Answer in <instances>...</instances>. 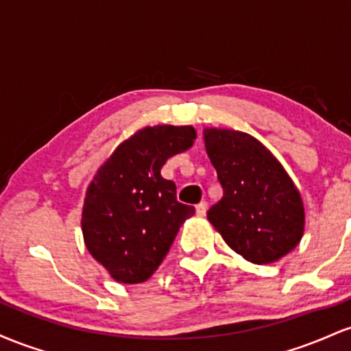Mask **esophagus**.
I'll return each mask as SVG.
<instances>
[{
    "instance_id": "esophagus-1",
    "label": "esophagus",
    "mask_w": 351,
    "mask_h": 351,
    "mask_svg": "<svg viewBox=\"0 0 351 351\" xmlns=\"http://www.w3.org/2000/svg\"><path fill=\"white\" fill-rule=\"evenodd\" d=\"M207 208H208V206H207V202H199L195 206V212H197V215H199V217H204V215H206V212H207Z\"/></svg>"
}]
</instances>
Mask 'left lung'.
<instances>
[{"instance_id": "1", "label": "left lung", "mask_w": 351, "mask_h": 351, "mask_svg": "<svg viewBox=\"0 0 351 351\" xmlns=\"http://www.w3.org/2000/svg\"><path fill=\"white\" fill-rule=\"evenodd\" d=\"M204 139L223 191L207 219L245 261L277 262L302 239L300 192L269 149L249 134L206 129Z\"/></svg>"}]
</instances>
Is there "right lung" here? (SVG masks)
I'll list each match as a JSON object with an SVG mask.
<instances>
[{
  "mask_svg": "<svg viewBox=\"0 0 351 351\" xmlns=\"http://www.w3.org/2000/svg\"><path fill=\"white\" fill-rule=\"evenodd\" d=\"M191 125H154L124 141L86 192L82 235L89 254L123 283L145 282L195 208L160 176L169 157L192 147Z\"/></svg>",
  "mask_w": 351,
  "mask_h": 351,
  "instance_id": "1",
  "label": "right lung"
}]
</instances>
